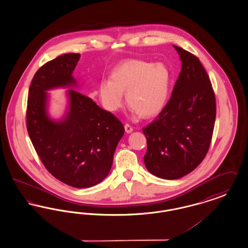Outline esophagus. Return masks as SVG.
<instances>
[{
  "mask_svg": "<svg viewBox=\"0 0 248 248\" xmlns=\"http://www.w3.org/2000/svg\"><path fill=\"white\" fill-rule=\"evenodd\" d=\"M124 129H125V132H126V133H128V134H129V133H132V132H133V130H134L133 129V127H132L130 124H126L124 125Z\"/></svg>",
  "mask_w": 248,
  "mask_h": 248,
  "instance_id": "esophagus-1",
  "label": "esophagus"
}]
</instances>
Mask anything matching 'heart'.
I'll return each mask as SVG.
<instances>
[{
	"mask_svg": "<svg viewBox=\"0 0 248 248\" xmlns=\"http://www.w3.org/2000/svg\"><path fill=\"white\" fill-rule=\"evenodd\" d=\"M170 88V72L162 63L129 59L118 64L95 91L103 108L115 112L123 105V93L128 106L143 118L158 114L165 106Z\"/></svg>",
	"mask_w": 248,
	"mask_h": 248,
	"instance_id": "heart-1",
	"label": "heart"
}]
</instances>
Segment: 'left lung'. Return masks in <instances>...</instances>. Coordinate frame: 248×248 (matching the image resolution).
I'll list each match as a JSON object with an SVG mask.
<instances>
[{
    "mask_svg": "<svg viewBox=\"0 0 248 248\" xmlns=\"http://www.w3.org/2000/svg\"><path fill=\"white\" fill-rule=\"evenodd\" d=\"M181 71L167 104L142 131L147 139L146 168L156 177L177 179L200 165L207 154L216 121V97L200 60L174 46Z\"/></svg>",
    "mask_w": 248,
    "mask_h": 248,
    "instance_id": "1",
    "label": "left lung"
}]
</instances>
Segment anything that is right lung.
<instances>
[{
  "instance_id": "right-lung-1",
  "label": "right lung",
  "mask_w": 248,
  "mask_h": 248,
  "mask_svg": "<svg viewBox=\"0 0 248 248\" xmlns=\"http://www.w3.org/2000/svg\"><path fill=\"white\" fill-rule=\"evenodd\" d=\"M80 54L61 55L46 62L31 81L27 105V129L36 153L48 172L74 188H89L108 175L123 124L93 99L70 89L66 116H48L46 91L77 85L72 76Z\"/></svg>"
}]
</instances>
